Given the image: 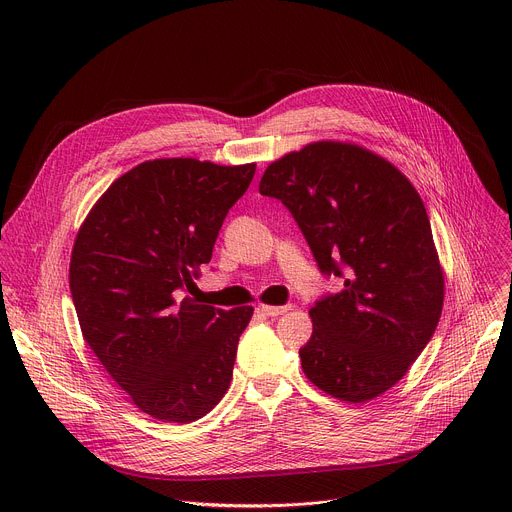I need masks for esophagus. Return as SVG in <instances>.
Segmentation results:
<instances>
[{"label":"esophagus","mask_w":512,"mask_h":512,"mask_svg":"<svg viewBox=\"0 0 512 512\" xmlns=\"http://www.w3.org/2000/svg\"><path fill=\"white\" fill-rule=\"evenodd\" d=\"M257 310H259L261 314L269 316V318H275V316H281V314H285V312L289 310V306H259Z\"/></svg>","instance_id":"obj_1"}]
</instances>
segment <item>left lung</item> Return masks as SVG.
I'll use <instances>...</instances> for the list:
<instances>
[{
    "label": "left lung",
    "mask_w": 512,
    "mask_h": 512,
    "mask_svg": "<svg viewBox=\"0 0 512 512\" xmlns=\"http://www.w3.org/2000/svg\"><path fill=\"white\" fill-rule=\"evenodd\" d=\"M298 223L340 294L310 310L300 348L306 377L324 393L362 403L391 389L431 340L444 306L425 206L387 160L350 143L318 141L273 162L259 184Z\"/></svg>",
    "instance_id": "8db88e82"
}]
</instances>
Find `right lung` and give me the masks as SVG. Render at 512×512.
Segmentation results:
<instances>
[{
	"label": "right lung",
	"instance_id": "obj_1",
	"mask_svg": "<svg viewBox=\"0 0 512 512\" xmlns=\"http://www.w3.org/2000/svg\"><path fill=\"white\" fill-rule=\"evenodd\" d=\"M255 164L192 158L143 162L89 212L70 259L83 336L143 411L190 423L227 393L253 308L221 310L186 296Z\"/></svg>",
	"mask_w": 512,
	"mask_h": 512
}]
</instances>
